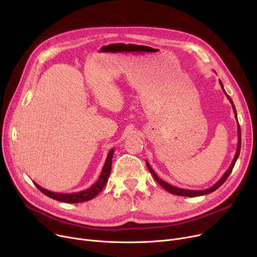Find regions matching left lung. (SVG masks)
I'll return each mask as SVG.
<instances>
[{
	"mask_svg": "<svg viewBox=\"0 0 257 257\" xmlns=\"http://www.w3.org/2000/svg\"><path fill=\"white\" fill-rule=\"evenodd\" d=\"M220 84H221V87H222V89H223L224 93L226 94L227 99L229 100V102H230V103H231V105H232V109H233V112H234V116H235L236 121H237V114H236V109H235V107H234V104H233V102H232L231 98L229 97L228 94H227V92L225 91L224 86H223V83H222V81H221V80H220ZM237 140H238V142H237L236 152H235V155H234V157H233V159H232V163H231V165L229 166L228 170L225 172V174H224L223 176L220 178V180H219L217 183H214L211 187L206 188V190H203V191L184 190V188H180V187L174 186V185H172V184H170V183H168V182H166V181H164V180H161V179L157 176V174L153 171V169L151 168V166L149 165V163H148V161H146V165H147L148 170H149V171H150V173L152 174V176L154 177V179L157 181V183H159L161 186H163V187L165 188V190H167L169 193H171V194H173V195L183 196V197H198V196L207 195V194H210V193L214 192L215 190H218V188H219V187H220V186H221V185L226 181V179L228 178L229 175H230V173L232 172V169H233V167H234V165H235V163H236V160H237V158H238V155H239V152H240V145H241V134H240V127H239L238 121H237Z\"/></svg>",
	"mask_w": 257,
	"mask_h": 257,
	"instance_id": "left-lung-1",
	"label": "left lung"
}]
</instances>
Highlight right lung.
Here are the masks:
<instances>
[{
	"instance_id": "1",
	"label": "right lung",
	"mask_w": 257,
	"mask_h": 257,
	"mask_svg": "<svg viewBox=\"0 0 257 257\" xmlns=\"http://www.w3.org/2000/svg\"><path fill=\"white\" fill-rule=\"evenodd\" d=\"M113 152H114V149H111L109 151V153H108L106 161H105V164L102 169V172L100 174V177L98 178L97 182L93 183L90 187L86 188V190L80 191L77 193L63 194V193H55V192L48 191V190H46V188L38 185L37 183H35V182H33V183L35 184V186L38 188V190L42 193H44L46 196H48L52 199H55L57 201L65 202V203H80V202H85V201L91 200L103 190V187L105 186L108 178H109L110 171H111V165H112Z\"/></svg>"
}]
</instances>
